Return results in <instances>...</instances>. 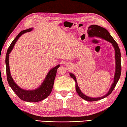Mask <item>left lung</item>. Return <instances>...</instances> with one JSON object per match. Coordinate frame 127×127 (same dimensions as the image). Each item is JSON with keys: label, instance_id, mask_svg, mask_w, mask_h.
Listing matches in <instances>:
<instances>
[{"label": "left lung", "instance_id": "8db88e82", "mask_svg": "<svg viewBox=\"0 0 127 127\" xmlns=\"http://www.w3.org/2000/svg\"><path fill=\"white\" fill-rule=\"evenodd\" d=\"M88 33L89 34V37H98L100 38L103 39L104 40H106L110 43H112L113 48L114 49L115 51V74L114 76V81H113V83L112 84L108 92L106 94L104 95V96L101 97H92L90 96H88L84 94V93L81 92V90L78 86V84L77 83V80L76 79V76L75 75L72 73L70 72L69 74L70 76L75 81V87H76V92L78 95L80 96L81 98L85 100L86 101H94L101 100L102 99L105 98V97L108 96L109 95H110L113 90H114V88L116 86L117 84L118 81L119 79L120 78L121 74V51H120V49L118 47V45L116 42H115L114 38L112 37L110 35L109 32L106 30L105 28L103 27H101L100 26L95 25H91L88 28Z\"/></svg>", "mask_w": 127, "mask_h": 127}]
</instances>
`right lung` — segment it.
Returning <instances> with one entry per match:
<instances>
[{
  "label": "right lung",
  "instance_id": "add662e5",
  "mask_svg": "<svg viewBox=\"0 0 127 127\" xmlns=\"http://www.w3.org/2000/svg\"><path fill=\"white\" fill-rule=\"evenodd\" d=\"M33 28L27 29V30L21 31L17 36L14 39L11 43L10 46L8 49L7 52L5 57V64H6V76H7L8 82L10 88L12 89L15 94L22 100L27 102H38L47 97L52 92L53 84H54L55 79L56 75L57 70L60 66L57 65L55 67L49 71L46 76L41 85L38 88L35 89L34 90H25L22 89L15 83L14 80L13 79L10 74V68H9V54L12 51L13 47L15 45L16 42L19 39V38L21 35L27 32H30L33 30Z\"/></svg>",
  "mask_w": 127,
  "mask_h": 127
}]
</instances>
